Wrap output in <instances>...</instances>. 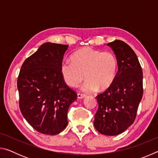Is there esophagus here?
Wrapping results in <instances>:
<instances>
[{"instance_id": "esophagus-1", "label": "esophagus", "mask_w": 158, "mask_h": 158, "mask_svg": "<svg viewBox=\"0 0 158 158\" xmlns=\"http://www.w3.org/2000/svg\"><path fill=\"white\" fill-rule=\"evenodd\" d=\"M85 97H86V95L84 94H81V93H78V94H77V98L79 99H83Z\"/></svg>"}]
</instances>
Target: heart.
Segmentation results:
<instances>
[{
  "mask_svg": "<svg viewBox=\"0 0 158 158\" xmlns=\"http://www.w3.org/2000/svg\"><path fill=\"white\" fill-rule=\"evenodd\" d=\"M71 61H63L60 71L63 81L72 88H77L86 78L81 90L95 92L109 88L116 78L118 61L114 53L84 47L77 51Z\"/></svg>",
  "mask_w": 158,
  "mask_h": 158,
  "instance_id": "obj_1",
  "label": "heart"
}]
</instances>
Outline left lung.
Here are the masks:
<instances>
[{
	"label": "left lung",
	"instance_id": "obj_1",
	"mask_svg": "<svg viewBox=\"0 0 158 158\" xmlns=\"http://www.w3.org/2000/svg\"><path fill=\"white\" fill-rule=\"evenodd\" d=\"M118 61V72L114 82L98 95V109L94 126L99 132L115 136L132 125L143 95V73L138 58L123 41L108 43Z\"/></svg>",
	"mask_w": 158,
	"mask_h": 158
}]
</instances>
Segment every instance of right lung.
Instances as JSON below:
<instances>
[{
	"label": "right lung",
	"mask_w": 158,
	"mask_h": 158,
	"mask_svg": "<svg viewBox=\"0 0 158 158\" xmlns=\"http://www.w3.org/2000/svg\"><path fill=\"white\" fill-rule=\"evenodd\" d=\"M68 47L42 44L25 60L18 77L21 114L35 130L44 135H55L65 129L69 106L77 98L60 71Z\"/></svg>",
	"instance_id": "obj_1"
}]
</instances>
